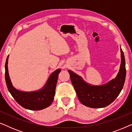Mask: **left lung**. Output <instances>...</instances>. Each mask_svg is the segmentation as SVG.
I'll return each instance as SVG.
<instances>
[{
	"label": "left lung",
	"mask_w": 132,
	"mask_h": 132,
	"mask_svg": "<svg viewBox=\"0 0 132 132\" xmlns=\"http://www.w3.org/2000/svg\"><path fill=\"white\" fill-rule=\"evenodd\" d=\"M121 65L117 77L107 84L100 86L88 84L80 76L68 70L72 84L81 103L92 108L106 107L114 101L123 88L126 79V62L121 48Z\"/></svg>",
	"instance_id": "1"
}]
</instances>
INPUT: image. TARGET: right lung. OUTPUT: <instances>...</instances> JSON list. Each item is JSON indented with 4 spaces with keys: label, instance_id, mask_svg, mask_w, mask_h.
Segmentation results:
<instances>
[{
    "label": "right lung",
    "instance_id": "add662e5",
    "mask_svg": "<svg viewBox=\"0 0 132 132\" xmlns=\"http://www.w3.org/2000/svg\"><path fill=\"white\" fill-rule=\"evenodd\" d=\"M8 57L5 63V80L9 92L16 102L23 108L32 111H39L48 107L53 100L61 69L56 70L50 75L46 85L41 89L32 92L21 91L14 87L9 76Z\"/></svg>",
    "mask_w": 132,
    "mask_h": 132
}]
</instances>
